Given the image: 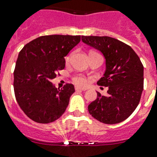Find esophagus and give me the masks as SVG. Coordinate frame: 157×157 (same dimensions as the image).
<instances>
[{
    "mask_svg": "<svg viewBox=\"0 0 157 157\" xmlns=\"http://www.w3.org/2000/svg\"><path fill=\"white\" fill-rule=\"evenodd\" d=\"M75 90L76 91H86L87 90L86 87H80V86H75Z\"/></svg>",
    "mask_w": 157,
    "mask_h": 157,
    "instance_id": "34e87169",
    "label": "esophagus"
}]
</instances>
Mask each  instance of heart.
I'll list each match as a JSON object with an SVG mask.
<instances>
[{"instance_id": "1", "label": "heart", "mask_w": 157, "mask_h": 157, "mask_svg": "<svg viewBox=\"0 0 157 157\" xmlns=\"http://www.w3.org/2000/svg\"><path fill=\"white\" fill-rule=\"evenodd\" d=\"M73 53H71V54L67 56L66 58V64H70L71 61V59H72ZM73 82L76 83L78 85H85L86 83V78L82 76V75H75L73 77Z\"/></svg>"}]
</instances>
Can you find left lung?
Listing matches in <instances>:
<instances>
[{"instance_id": "left-lung-1", "label": "left lung", "mask_w": 157, "mask_h": 157, "mask_svg": "<svg viewBox=\"0 0 157 157\" xmlns=\"http://www.w3.org/2000/svg\"><path fill=\"white\" fill-rule=\"evenodd\" d=\"M83 43L100 50L105 56L106 71L97 82L108 86V95L88 105L89 113L105 124H117L132 114L140 104L144 90V66L128 44L109 36H82Z\"/></svg>"}]
</instances>
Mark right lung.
I'll list each match as a JSON object with an SVG mask.
<instances>
[{
  "label": "right lung",
  "instance_id": "right-lung-1",
  "mask_svg": "<svg viewBox=\"0 0 157 157\" xmlns=\"http://www.w3.org/2000/svg\"><path fill=\"white\" fill-rule=\"evenodd\" d=\"M80 40V36H43L20 51L13 71L14 95L20 108L32 121L50 123L66 111L75 86L66 83L57 89L51 80L65 68V57Z\"/></svg>",
  "mask_w": 157,
  "mask_h": 157
}]
</instances>
